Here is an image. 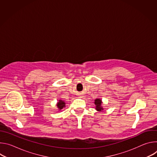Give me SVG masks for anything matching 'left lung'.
<instances>
[{"instance_id": "obj_1", "label": "left lung", "mask_w": 157, "mask_h": 157, "mask_svg": "<svg viewBox=\"0 0 157 157\" xmlns=\"http://www.w3.org/2000/svg\"><path fill=\"white\" fill-rule=\"evenodd\" d=\"M94 104L96 105V109L99 111V112H101L104 109L102 108V107L101 106L102 104V100L100 99H96L94 101Z\"/></svg>"}]
</instances>
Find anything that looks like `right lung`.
<instances>
[{
	"mask_svg": "<svg viewBox=\"0 0 157 157\" xmlns=\"http://www.w3.org/2000/svg\"><path fill=\"white\" fill-rule=\"evenodd\" d=\"M56 105H57V107L58 108V110H60L62 109H63L64 107H65V102H64V101H63L62 100H59L58 102Z\"/></svg>",
	"mask_w": 157,
	"mask_h": 157,
	"instance_id": "1",
	"label": "right lung"
}]
</instances>
